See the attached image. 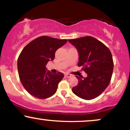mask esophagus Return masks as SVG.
<instances>
[{
  "instance_id": "1",
  "label": "esophagus",
  "mask_w": 130,
  "mask_h": 130,
  "mask_svg": "<svg viewBox=\"0 0 130 130\" xmlns=\"http://www.w3.org/2000/svg\"><path fill=\"white\" fill-rule=\"evenodd\" d=\"M71 76V74H68V73L65 74V77H70Z\"/></svg>"
}]
</instances>
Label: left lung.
<instances>
[{"instance_id":"1","label":"left lung","mask_w":130,"mask_h":130,"mask_svg":"<svg viewBox=\"0 0 130 130\" xmlns=\"http://www.w3.org/2000/svg\"><path fill=\"white\" fill-rule=\"evenodd\" d=\"M79 53L78 67L87 74L79 77L73 92L80 98L90 100L100 95L111 81L114 68L112 54L106 46L92 37L68 40Z\"/></svg>"}]
</instances>
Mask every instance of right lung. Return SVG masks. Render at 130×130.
<instances>
[{"label": "right lung", "mask_w": 130, "mask_h": 130, "mask_svg": "<svg viewBox=\"0 0 130 130\" xmlns=\"http://www.w3.org/2000/svg\"><path fill=\"white\" fill-rule=\"evenodd\" d=\"M67 42V40L41 36L27 44L19 54V79L25 89L34 97L46 99L56 92L64 75L60 72L46 71V65L54 59L56 51Z\"/></svg>", "instance_id": "add662e5"}]
</instances>
